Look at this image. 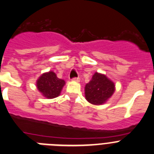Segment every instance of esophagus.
<instances>
[{"mask_svg":"<svg viewBox=\"0 0 154 154\" xmlns=\"http://www.w3.org/2000/svg\"><path fill=\"white\" fill-rule=\"evenodd\" d=\"M72 80H73V81H75V82H79V81H80V78H79V77H74V78L72 79Z\"/></svg>","mask_w":154,"mask_h":154,"instance_id":"34e87169","label":"esophagus"}]
</instances>
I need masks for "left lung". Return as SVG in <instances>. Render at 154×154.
<instances>
[{
  "label": "left lung",
  "instance_id": "left-lung-1",
  "mask_svg": "<svg viewBox=\"0 0 154 154\" xmlns=\"http://www.w3.org/2000/svg\"><path fill=\"white\" fill-rule=\"evenodd\" d=\"M115 91L114 83L106 75L96 72L85 86V97L94 105L105 103Z\"/></svg>",
  "mask_w": 154,
  "mask_h": 154
}]
</instances>
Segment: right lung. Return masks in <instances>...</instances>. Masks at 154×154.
<instances>
[{
    "mask_svg": "<svg viewBox=\"0 0 154 154\" xmlns=\"http://www.w3.org/2000/svg\"><path fill=\"white\" fill-rule=\"evenodd\" d=\"M64 84V80L58 78L53 71L44 73L37 80V89L48 99L59 96Z\"/></svg>",
    "mask_w": 154,
    "mask_h": 154,
    "instance_id": "obj_1",
    "label": "right lung"
}]
</instances>
